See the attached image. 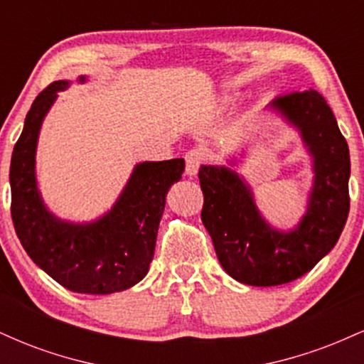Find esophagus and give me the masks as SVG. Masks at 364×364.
Segmentation results:
<instances>
[{
    "label": "esophagus",
    "instance_id": "1",
    "mask_svg": "<svg viewBox=\"0 0 364 364\" xmlns=\"http://www.w3.org/2000/svg\"><path fill=\"white\" fill-rule=\"evenodd\" d=\"M185 162H186V174L188 176H195L196 173H198L200 166H202L203 162V154L200 152L198 149H191L188 150V152L185 154Z\"/></svg>",
    "mask_w": 364,
    "mask_h": 364
}]
</instances>
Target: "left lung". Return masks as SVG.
<instances>
[{
    "label": "left lung",
    "instance_id": "1",
    "mask_svg": "<svg viewBox=\"0 0 364 364\" xmlns=\"http://www.w3.org/2000/svg\"><path fill=\"white\" fill-rule=\"evenodd\" d=\"M272 106L301 132L315 161V185L301 224L291 232L270 228L255 207L252 191L235 171L202 166V223L220 265L236 281L269 287L308 274L339 240L349 214L348 141L318 92H289Z\"/></svg>",
    "mask_w": 364,
    "mask_h": 364
}]
</instances>
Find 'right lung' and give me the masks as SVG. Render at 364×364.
<instances>
[{"label":"right lung","mask_w":364,"mask_h":364,"mask_svg":"<svg viewBox=\"0 0 364 364\" xmlns=\"http://www.w3.org/2000/svg\"><path fill=\"white\" fill-rule=\"evenodd\" d=\"M66 87L68 82H53L27 112L11 156V219L25 252L54 281L73 292L111 294L135 286L149 272L166 195L181 179L185 161L141 162L114 208L97 223L56 219L36 186V145L46 112Z\"/></svg>","instance_id":"add662e5"}]
</instances>
